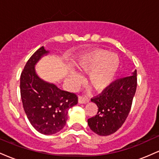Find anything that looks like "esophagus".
<instances>
[{"label":"esophagus","mask_w":159,"mask_h":159,"mask_svg":"<svg viewBox=\"0 0 159 159\" xmlns=\"http://www.w3.org/2000/svg\"><path fill=\"white\" fill-rule=\"evenodd\" d=\"M89 101H90V98L86 96H79V97H78V102L81 104L87 103Z\"/></svg>","instance_id":"34e87169"}]
</instances>
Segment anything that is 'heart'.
<instances>
[{
  "mask_svg": "<svg viewBox=\"0 0 159 159\" xmlns=\"http://www.w3.org/2000/svg\"><path fill=\"white\" fill-rule=\"evenodd\" d=\"M119 57L114 53H108L105 49H94L80 57L77 66L82 72L89 73L88 84L96 91L107 88L114 81L118 69ZM75 84L81 81L82 78L76 72L71 73Z\"/></svg>",
  "mask_w": 159,
  "mask_h": 159,
  "instance_id": "b5f03b06",
  "label": "heart"
}]
</instances>
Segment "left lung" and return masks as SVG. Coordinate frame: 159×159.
<instances>
[{
    "instance_id": "8db88e82",
    "label": "left lung",
    "mask_w": 159,
    "mask_h": 159,
    "mask_svg": "<svg viewBox=\"0 0 159 159\" xmlns=\"http://www.w3.org/2000/svg\"><path fill=\"white\" fill-rule=\"evenodd\" d=\"M137 88V70L131 75L111 82L91 98L98 106L96 115L87 120L90 129L101 136L110 135L123 125L132 107Z\"/></svg>"
}]
</instances>
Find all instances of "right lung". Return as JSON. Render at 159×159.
Returning <instances> with one entry per match:
<instances>
[{
	"instance_id": "1",
	"label": "right lung",
	"mask_w": 159,
	"mask_h": 159,
	"mask_svg": "<svg viewBox=\"0 0 159 159\" xmlns=\"http://www.w3.org/2000/svg\"><path fill=\"white\" fill-rule=\"evenodd\" d=\"M47 53L42 46L27 61L20 77V91L30 124L42 134H53L65 126L69 109L77 105L78 96L38 77L34 66Z\"/></svg>"
}]
</instances>
